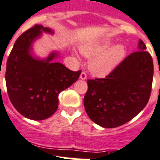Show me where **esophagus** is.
I'll return each mask as SVG.
<instances>
[{"label": "esophagus", "instance_id": "1", "mask_svg": "<svg viewBox=\"0 0 160 160\" xmlns=\"http://www.w3.org/2000/svg\"><path fill=\"white\" fill-rule=\"evenodd\" d=\"M80 78H81L82 80H85V79L87 78V74L85 72H82V73L80 74Z\"/></svg>", "mask_w": 160, "mask_h": 160}]
</instances>
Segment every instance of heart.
I'll return each instance as SVG.
<instances>
[{
	"mask_svg": "<svg viewBox=\"0 0 160 160\" xmlns=\"http://www.w3.org/2000/svg\"><path fill=\"white\" fill-rule=\"evenodd\" d=\"M111 46L109 41L90 43L80 48L82 54L88 58H92L90 69L97 76H106L109 74L124 58L126 49L124 46Z\"/></svg>",
	"mask_w": 160,
	"mask_h": 160,
	"instance_id": "heart-1",
	"label": "heart"
}]
</instances>
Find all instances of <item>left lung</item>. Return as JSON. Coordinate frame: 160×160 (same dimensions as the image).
I'll return each instance as SVG.
<instances>
[{"instance_id":"8db88e82","label":"left lung","mask_w":160,"mask_h":160,"mask_svg":"<svg viewBox=\"0 0 160 160\" xmlns=\"http://www.w3.org/2000/svg\"><path fill=\"white\" fill-rule=\"evenodd\" d=\"M104 78L88 80L84 107L92 121L103 128L124 124L148 103L153 63L143 41Z\"/></svg>"}]
</instances>
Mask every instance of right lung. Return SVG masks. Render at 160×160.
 I'll return each mask as SVG.
<instances>
[{
	"mask_svg": "<svg viewBox=\"0 0 160 160\" xmlns=\"http://www.w3.org/2000/svg\"><path fill=\"white\" fill-rule=\"evenodd\" d=\"M48 27L35 25L17 38L7 62L6 83L12 105L24 117L43 120L58 108V94L78 79L81 70L73 72L52 60L58 53L39 60L31 54L32 44Z\"/></svg>",
	"mask_w": 160,
	"mask_h": 160,
	"instance_id": "right-lung-1",
	"label": "right lung"
}]
</instances>
